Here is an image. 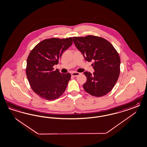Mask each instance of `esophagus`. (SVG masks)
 <instances>
[{
	"label": "esophagus",
	"instance_id": "esophagus-1",
	"mask_svg": "<svg viewBox=\"0 0 147 147\" xmlns=\"http://www.w3.org/2000/svg\"><path fill=\"white\" fill-rule=\"evenodd\" d=\"M80 75V73H79V72H72L71 74V76L72 77H77Z\"/></svg>",
	"mask_w": 147,
	"mask_h": 147
}]
</instances>
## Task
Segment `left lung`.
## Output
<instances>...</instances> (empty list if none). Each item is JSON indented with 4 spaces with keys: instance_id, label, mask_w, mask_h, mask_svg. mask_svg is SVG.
Listing matches in <instances>:
<instances>
[{
    "instance_id": "8db88e82",
    "label": "left lung",
    "mask_w": 147,
    "mask_h": 147,
    "mask_svg": "<svg viewBox=\"0 0 147 147\" xmlns=\"http://www.w3.org/2000/svg\"><path fill=\"white\" fill-rule=\"evenodd\" d=\"M76 47L83 55L85 60L94 63L93 74L85 71L86 82L83 88L86 92L95 97L109 93L118 80L120 73V58L113 45L105 39L88 35L74 37Z\"/></svg>"
}]
</instances>
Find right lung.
Segmentation results:
<instances>
[{"mask_svg":"<svg viewBox=\"0 0 147 147\" xmlns=\"http://www.w3.org/2000/svg\"><path fill=\"white\" fill-rule=\"evenodd\" d=\"M72 43L71 37L46 39L30 52L26 74L31 89L40 98L55 100L64 92L71 75L55 70L53 66L58 63L63 53Z\"/></svg>","mask_w":147,"mask_h":147,"instance_id":"add662e5","label":"right lung"}]
</instances>
